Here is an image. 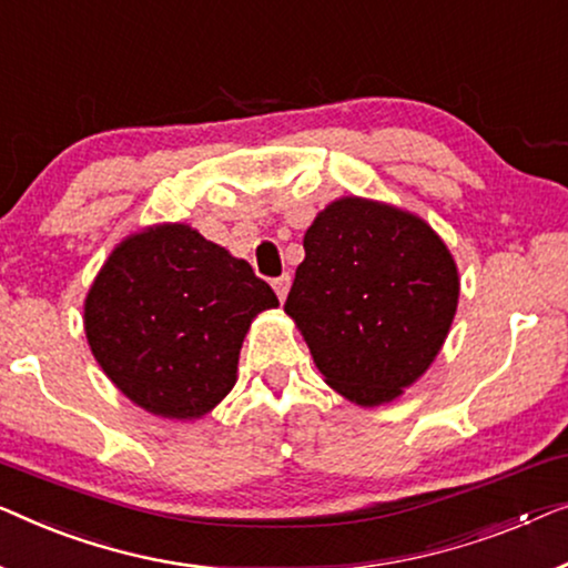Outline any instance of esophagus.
<instances>
[{
    "mask_svg": "<svg viewBox=\"0 0 568 568\" xmlns=\"http://www.w3.org/2000/svg\"><path fill=\"white\" fill-rule=\"evenodd\" d=\"M287 287H291V275H281V277H275V281H273V291L277 293V298H281V303L285 301Z\"/></svg>",
    "mask_w": 568,
    "mask_h": 568,
    "instance_id": "obj_1",
    "label": "esophagus"
}]
</instances>
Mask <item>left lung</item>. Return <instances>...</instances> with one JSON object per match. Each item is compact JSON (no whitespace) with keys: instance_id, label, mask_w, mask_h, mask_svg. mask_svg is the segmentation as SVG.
Here are the masks:
<instances>
[{"instance_id":"obj_1","label":"left lung","mask_w":568,"mask_h":568,"mask_svg":"<svg viewBox=\"0 0 568 568\" xmlns=\"http://www.w3.org/2000/svg\"><path fill=\"white\" fill-rule=\"evenodd\" d=\"M285 314L326 386L365 409L429 371L458 311L460 275L440 234L404 207L345 195L306 229Z\"/></svg>"}]
</instances>
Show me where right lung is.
<instances>
[{
  "label": "right lung",
  "instance_id": "add662e5",
  "mask_svg": "<svg viewBox=\"0 0 568 568\" xmlns=\"http://www.w3.org/2000/svg\"><path fill=\"white\" fill-rule=\"evenodd\" d=\"M277 298L250 262L187 223H154L110 252L84 298L94 361L135 406L201 419L236 383L257 314Z\"/></svg>",
  "mask_w": 568,
  "mask_h": 568
}]
</instances>
